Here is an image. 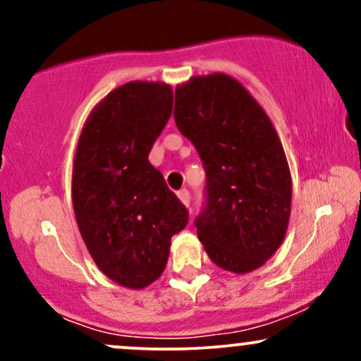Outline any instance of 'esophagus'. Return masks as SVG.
<instances>
[{"label": "esophagus", "instance_id": "34e87169", "mask_svg": "<svg viewBox=\"0 0 361 361\" xmlns=\"http://www.w3.org/2000/svg\"><path fill=\"white\" fill-rule=\"evenodd\" d=\"M178 198H180L181 204H183L185 207H190V192H188V190H180V192H178Z\"/></svg>", "mask_w": 361, "mask_h": 361}]
</instances>
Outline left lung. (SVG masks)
<instances>
[{
	"label": "left lung",
	"instance_id": "1",
	"mask_svg": "<svg viewBox=\"0 0 361 361\" xmlns=\"http://www.w3.org/2000/svg\"><path fill=\"white\" fill-rule=\"evenodd\" d=\"M175 122L207 173L205 205L195 219L207 255L227 271L256 270L283 241L292 204L271 120L241 82L215 73L176 86Z\"/></svg>",
	"mask_w": 361,
	"mask_h": 361
}]
</instances>
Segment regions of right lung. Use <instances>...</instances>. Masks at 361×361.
Here are the masks:
<instances>
[{"label": "right lung", "instance_id": "right-lung-1", "mask_svg": "<svg viewBox=\"0 0 361 361\" xmlns=\"http://www.w3.org/2000/svg\"><path fill=\"white\" fill-rule=\"evenodd\" d=\"M166 82L130 81L94 106L78 140L73 207L97 267L118 285L146 288L168 263L188 210L149 163L171 117Z\"/></svg>", "mask_w": 361, "mask_h": 361}]
</instances>
